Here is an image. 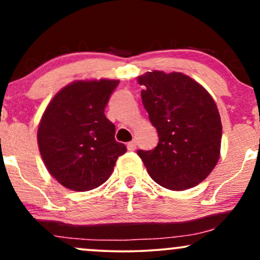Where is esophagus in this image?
I'll list each match as a JSON object with an SVG mask.
<instances>
[{"instance_id": "obj_1", "label": "esophagus", "mask_w": 260, "mask_h": 260, "mask_svg": "<svg viewBox=\"0 0 260 260\" xmlns=\"http://www.w3.org/2000/svg\"><path fill=\"white\" fill-rule=\"evenodd\" d=\"M136 147H137V143L134 142V140H132V142H129V143H127V149L129 151L136 150Z\"/></svg>"}]
</instances>
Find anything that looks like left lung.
I'll return each mask as SVG.
<instances>
[{
	"mask_svg": "<svg viewBox=\"0 0 260 260\" xmlns=\"http://www.w3.org/2000/svg\"><path fill=\"white\" fill-rule=\"evenodd\" d=\"M142 101L156 128L154 150H138L150 177L161 187L184 190L203 182L220 159L222 126L211 95L180 72L139 76Z\"/></svg>",
	"mask_w": 260,
	"mask_h": 260,
	"instance_id": "1",
	"label": "left lung"
}]
</instances>
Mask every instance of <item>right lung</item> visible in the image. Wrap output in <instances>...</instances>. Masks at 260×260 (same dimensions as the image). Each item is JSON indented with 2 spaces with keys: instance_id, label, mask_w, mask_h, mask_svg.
I'll return each instance as SVG.
<instances>
[{
  "instance_id": "add662e5",
  "label": "right lung",
  "mask_w": 260,
  "mask_h": 260,
  "mask_svg": "<svg viewBox=\"0 0 260 260\" xmlns=\"http://www.w3.org/2000/svg\"><path fill=\"white\" fill-rule=\"evenodd\" d=\"M120 80H76L62 88L43 113L38 145L47 171L68 189L84 192L111 176L127 151L116 142L105 106Z\"/></svg>"
}]
</instances>
